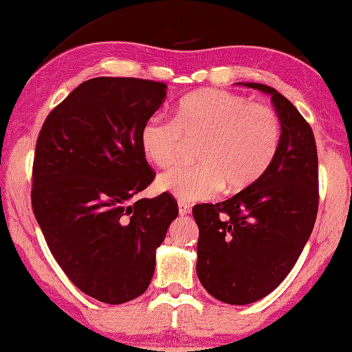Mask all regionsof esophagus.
I'll use <instances>...</instances> for the list:
<instances>
[{"label":"esophagus","instance_id":"1","mask_svg":"<svg viewBox=\"0 0 352 352\" xmlns=\"http://www.w3.org/2000/svg\"><path fill=\"white\" fill-rule=\"evenodd\" d=\"M177 206H179V214H181V216H188V214L191 212L190 205H186L184 202H179Z\"/></svg>","mask_w":352,"mask_h":352}]
</instances>
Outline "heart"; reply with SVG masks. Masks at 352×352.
I'll list each match as a JSON object with an SVG mask.
<instances>
[{"mask_svg": "<svg viewBox=\"0 0 352 352\" xmlns=\"http://www.w3.org/2000/svg\"><path fill=\"white\" fill-rule=\"evenodd\" d=\"M140 141L147 160L161 168L181 160L186 142L200 141L199 166L177 167L156 181L160 191L196 202L217 196L225 185L245 190L266 173L281 142V121L272 107L245 96L200 89L179 102L175 118H147Z\"/></svg>", "mask_w": 352, "mask_h": 352, "instance_id": "heart-1", "label": "heart"}]
</instances>
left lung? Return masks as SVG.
<instances>
[{"label": "left lung", "mask_w": 352, "mask_h": 352, "mask_svg": "<svg viewBox=\"0 0 352 352\" xmlns=\"http://www.w3.org/2000/svg\"><path fill=\"white\" fill-rule=\"evenodd\" d=\"M245 86L272 96L281 121L275 160L231 199L192 208L199 281L211 296L232 305L252 304L284 281L310 239L319 206L318 150L310 124L276 89Z\"/></svg>", "instance_id": "left-lung-1"}]
</instances>
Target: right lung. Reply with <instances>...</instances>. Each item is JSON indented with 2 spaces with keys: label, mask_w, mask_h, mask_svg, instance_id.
<instances>
[{
  "label": "right lung",
  "mask_w": 352,
  "mask_h": 352,
  "mask_svg": "<svg viewBox=\"0 0 352 352\" xmlns=\"http://www.w3.org/2000/svg\"><path fill=\"white\" fill-rule=\"evenodd\" d=\"M166 89L144 78H91L48 113L36 141L34 217L69 281L104 304L147 290L179 212L167 192L132 204L155 179L140 133Z\"/></svg>",
  "instance_id": "add662e5"
}]
</instances>
